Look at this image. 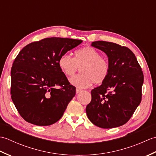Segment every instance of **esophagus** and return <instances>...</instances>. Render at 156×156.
Returning a JSON list of instances; mask_svg holds the SVG:
<instances>
[{
    "label": "esophagus",
    "instance_id": "34e87169",
    "mask_svg": "<svg viewBox=\"0 0 156 156\" xmlns=\"http://www.w3.org/2000/svg\"><path fill=\"white\" fill-rule=\"evenodd\" d=\"M82 91V90H80V88H77L76 89V94H78V93H80V92Z\"/></svg>",
    "mask_w": 156,
    "mask_h": 156
}]
</instances>
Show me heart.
I'll return each instance as SVG.
<instances>
[{
    "label": "heart",
    "instance_id": "obj_1",
    "mask_svg": "<svg viewBox=\"0 0 156 156\" xmlns=\"http://www.w3.org/2000/svg\"><path fill=\"white\" fill-rule=\"evenodd\" d=\"M59 69L67 76H72L80 68L82 74L74 76L69 83L78 88H87L94 83L103 82L109 73L108 62L93 48L86 47L76 51L74 58L68 54H63L58 60Z\"/></svg>",
    "mask_w": 156,
    "mask_h": 156
}]
</instances>
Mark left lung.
<instances>
[{"label":"left lung","instance_id":"left-lung-1","mask_svg":"<svg viewBox=\"0 0 156 156\" xmlns=\"http://www.w3.org/2000/svg\"><path fill=\"white\" fill-rule=\"evenodd\" d=\"M91 45L107 54L109 73L101 86L92 90L86 112L97 127H117L130 119L140 104L143 72L129 48L104 41H94Z\"/></svg>","mask_w":156,"mask_h":156}]
</instances>
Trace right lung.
Instances as JSON below:
<instances>
[{"label":"right lung","instance_id":"1","mask_svg":"<svg viewBox=\"0 0 156 156\" xmlns=\"http://www.w3.org/2000/svg\"><path fill=\"white\" fill-rule=\"evenodd\" d=\"M82 42L68 38H45L31 43L19 53L11 68V94L26 121L48 126L61 119L76 94V88L59 69L58 60ZM57 85L61 88L57 89Z\"/></svg>","mask_w":156,"mask_h":156}]
</instances>
